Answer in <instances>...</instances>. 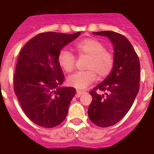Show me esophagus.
I'll return each instance as SVG.
<instances>
[{"instance_id": "34e87169", "label": "esophagus", "mask_w": 154, "mask_h": 154, "mask_svg": "<svg viewBox=\"0 0 154 154\" xmlns=\"http://www.w3.org/2000/svg\"><path fill=\"white\" fill-rule=\"evenodd\" d=\"M84 93H85L84 91H81V90H77V94H76V97H81V95L84 94Z\"/></svg>"}]
</instances>
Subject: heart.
<instances>
[{
  "label": "heart",
  "instance_id": "b5f03b06",
  "mask_svg": "<svg viewBox=\"0 0 154 154\" xmlns=\"http://www.w3.org/2000/svg\"><path fill=\"white\" fill-rule=\"evenodd\" d=\"M75 49L80 55L89 57L87 71L77 72L68 77L69 85L77 89H85L97 78L106 77L112 71L114 60L111 53L105 50L101 42L93 38H86L77 42ZM58 64L65 72H70L74 69L76 58L66 49H62L57 57Z\"/></svg>",
  "mask_w": 154,
  "mask_h": 154
}]
</instances>
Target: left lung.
I'll list each match as a JSON object with an SVG mask.
<instances>
[{
	"instance_id": "8db88e82",
	"label": "left lung",
	"mask_w": 154,
	"mask_h": 154,
	"mask_svg": "<svg viewBox=\"0 0 154 154\" xmlns=\"http://www.w3.org/2000/svg\"><path fill=\"white\" fill-rule=\"evenodd\" d=\"M108 37L113 46L114 65L109 76L89 92L93 100L88 115L100 127L117 124L129 112L138 94L140 61L129 40L112 31L93 32ZM97 91H104L98 94Z\"/></svg>"
}]
</instances>
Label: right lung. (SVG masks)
Wrapping results in <instances>:
<instances>
[{
  "mask_svg": "<svg viewBox=\"0 0 154 154\" xmlns=\"http://www.w3.org/2000/svg\"><path fill=\"white\" fill-rule=\"evenodd\" d=\"M80 34L42 32L28 42L20 52L14 91L24 112L39 126L55 127L67 116L76 89L61 85L65 76L57 57Z\"/></svg>",
  "mask_w": 154,
  "mask_h": 154,
  "instance_id": "add662e5",
  "label": "right lung"
}]
</instances>
